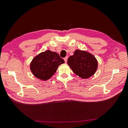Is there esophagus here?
Returning <instances> with one entry per match:
<instances>
[{
  "label": "esophagus",
  "instance_id": "obj_1",
  "mask_svg": "<svg viewBox=\"0 0 128 128\" xmlns=\"http://www.w3.org/2000/svg\"><path fill=\"white\" fill-rule=\"evenodd\" d=\"M64 61H65V62H66V63L67 60H68V56H66V58H64Z\"/></svg>",
  "mask_w": 128,
  "mask_h": 128
}]
</instances>
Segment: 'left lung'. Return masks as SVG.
<instances>
[{
    "label": "left lung",
    "instance_id": "8db88e82",
    "mask_svg": "<svg viewBox=\"0 0 128 128\" xmlns=\"http://www.w3.org/2000/svg\"><path fill=\"white\" fill-rule=\"evenodd\" d=\"M68 65L76 74L86 79L94 75L98 68V61L92 54L76 50L68 58Z\"/></svg>",
    "mask_w": 128,
    "mask_h": 128
}]
</instances>
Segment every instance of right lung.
Here are the masks:
<instances>
[{
    "instance_id": "obj_1",
    "label": "right lung",
    "mask_w": 128,
    "mask_h": 128,
    "mask_svg": "<svg viewBox=\"0 0 128 128\" xmlns=\"http://www.w3.org/2000/svg\"><path fill=\"white\" fill-rule=\"evenodd\" d=\"M64 62L58 53L47 50L33 58L30 62V68L36 77L46 81L55 74L58 66Z\"/></svg>"
}]
</instances>
